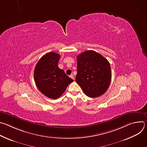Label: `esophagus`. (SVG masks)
Listing matches in <instances>:
<instances>
[{"label": "esophagus", "instance_id": "obj_1", "mask_svg": "<svg viewBox=\"0 0 147 147\" xmlns=\"http://www.w3.org/2000/svg\"><path fill=\"white\" fill-rule=\"evenodd\" d=\"M70 78H72V79H73V80H74V76H73V74H71V75H70Z\"/></svg>", "mask_w": 147, "mask_h": 147}]
</instances>
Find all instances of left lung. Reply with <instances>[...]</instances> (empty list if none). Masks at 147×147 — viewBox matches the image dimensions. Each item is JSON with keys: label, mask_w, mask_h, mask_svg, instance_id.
<instances>
[{"label": "left lung", "mask_w": 147, "mask_h": 147, "mask_svg": "<svg viewBox=\"0 0 147 147\" xmlns=\"http://www.w3.org/2000/svg\"><path fill=\"white\" fill-rule=\"evenodd\" d=\"M76 81L85 94L91 98L103 95L111 81L109 62L100 54L87 51L78 55Z\"/></svg>", "instance_id": "1"}]
</instances>
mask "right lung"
Here are the masks:
<instances>
[{
    "mask_svg": "<svg viewBox=\"0 0 147 147\" xmlns=\"http://www.w3.org/2000/svg\"><path fill=\"white\" fill-rule=\"evenodd\" d=\"M60 56L53 52L42 57L34 69V77L38 90L51 99L59 98L73 80L59 69L58 62Z\"/></svg>",
    "mask_w": 147,
    "mask_h": 147,
    "instance_id": "1",
    "label": "right lung"
}]
</instances>
